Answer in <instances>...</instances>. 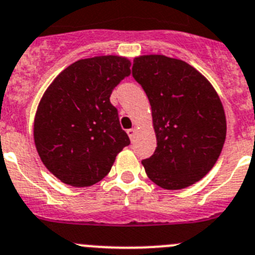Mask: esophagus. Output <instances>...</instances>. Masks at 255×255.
<instances>
[{"label": "esophagus", "mask_w": 255, "mask_h": 255, "mask_svg": "<svg viewBox=\"0 0 255 255\" xmlns=\"http://www.w3.org/2000/svg\"><path fill=\"white\" fill-rule=\"evenodd\" d=\"M135 129H129L128 130V135H129V137H130V140H131V141H134V137H135Z\"/></svg>", "instance_id": "esophagus-1"}]
</instances>
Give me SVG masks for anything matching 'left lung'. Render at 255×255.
<instances>
[{"mask_svg": "<svg viewBox=\"0 0 255 255\" xmlns=\"http://www.w3.org/2000/svg\"><path fill=\"white\" fill-rule=\"evenodd\" d=\"M132 77L151 106L156 148L143 165L165 190L200 181L218 160L226 136L223 104L210 82L193 67L164 55L134 59Z\"/></svg>", "mask_w": 255, "mask_h": 255, "instance_id": "obj_1", "label": "left lung"}]
</instances>
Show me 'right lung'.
Instances as JSON below:
<instances>
[{
    "mask_svg": "<svg viewBox=\"0 0 255 255\" xmlns=\"http://www.w3.org/2000/svg\"><path fill=\"white\" fill-rule=\"evenodd\" d=\"M130 60L116 55L81 59L53 81L37 106L34 140L41 162L63 183L87 187L111 170L130 139L110 96Z\"/></svg>",
    "mask_w": 255,
    "mask_h": 255,
    "instance_id": "1",
    "label": "right lung"
}]
</instances>
